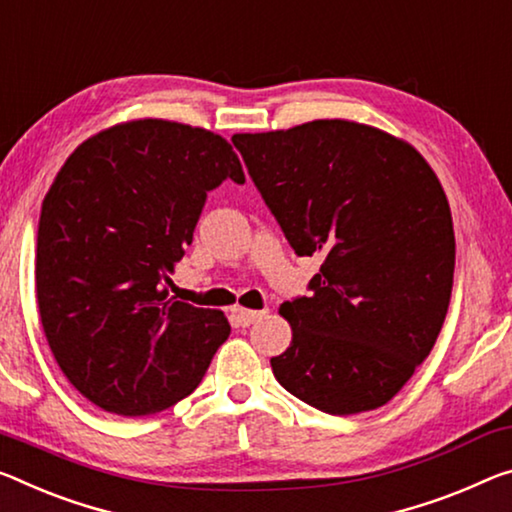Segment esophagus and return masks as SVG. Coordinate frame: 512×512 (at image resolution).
<instances>
[{
  "mask_svg": "<svg viewBox=\"0 0 512 512\" xmlns=\"http://www.w3.org/2000/svg\"><path fill=\"white\" fill-rule=\"evenodd\" d=\"M234 314H237V319H239L241 326H253V323H255V321H259V319H262V316H264L266 312L243 310V307H237V310H234Z\"/></svg>",
  "mask_w": 512,
  "mask_h": 512,
  "instance_id": "1",
  "label": "esophagus"
}]
</instances>
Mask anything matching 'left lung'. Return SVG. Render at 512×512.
<instances>
[{
  "instance_id": "8db88e82",
  "label": "left lung",
  "mask_w": 512,
  "mask_h": 512,
  "mask_svg": "<svg viewBox=\"0 0 512 512\" xmlns=\"http://www.w3.org/2000/svg\"><path fill=\"white\" fill-rule=\"evenodd\" d=\"M232 143L296 255H323L310 296L280 307L294 337L273 376L328 415L380 408L449 310L456 237L440 180L412 145L348 120Z\"/></svg>"
}]
</instances>
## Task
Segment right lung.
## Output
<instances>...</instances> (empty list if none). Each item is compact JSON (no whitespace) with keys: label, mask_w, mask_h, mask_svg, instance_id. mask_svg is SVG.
Returning a JSON list of instances; mask_svg holds the SVG:
<instances>
[{"label":"right lung","mask_w":512,"mask_h":512,"mask_svg":"<svg viewBox=\"0 0 512 512\" xmlns=\"http://www.w3.org/2000/svg\"><path fill=\"white\" fill-rule=\"evenodd\" d=\"M246 182L223 136L134 120L70 154L40 209L36 296L66 378L123 417L189 396L230 335L218 310L168 298L207 193Z\"/></svg>","instance_id":"right-lung-1"}]
</instances>
